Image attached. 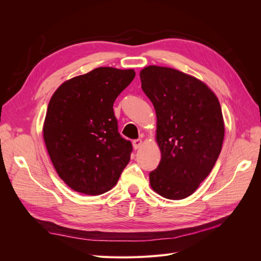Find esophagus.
Returning <instances> with one entry per match:
<instances>
[{
	"label": "esophagus",
	"mask_w": 261,
	"mask_h": 261,
	"mask_svg": "<svg viewBox=\"0 0 261 261\" xmlns=\"http://www.w3.org/2000/svg\"><path fill=\"white\" fill-rule=\"evenodd\" d=\"M141 145H143V140L141 139H135L133 141L134 149H139L141 147Z\"/></svg>",
	"instance_id": "obj_1"
}]
</instances>
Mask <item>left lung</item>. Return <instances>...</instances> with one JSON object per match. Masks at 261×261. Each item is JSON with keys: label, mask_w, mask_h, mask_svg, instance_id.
<instances>
[{"label": "left lung", "mask_w": 261, "mask_h": 261, "mask_svg": "<svg viewBox=\"0 0 261 261\" xmlns=\"http://www.w3.org/2000/svg\"><path fill=\"white\" fill-rule=\"evenodd\" d=\"M139 76L155 110L161 151L159 165L149 174L150 186L164 198L184 199L209 175L221 152L220 102L203 82L174 68L149 65Z\"/></svg>", "instance_id": "8db88e82"}]
</instances>
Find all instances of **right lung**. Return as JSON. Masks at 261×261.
Segmentation results:
<instances>
[{"label":"right lung","mask_w":261,"mask_h":261,"mask_svg":"<svg viewBox=\"0 0 261 261\" xmlns=\"http://www.w3.org/2000/svg\"><path fill=\"white\" fill-rule=\"evenodd\" d=\"M135 77L134 69L98 67L55 90L43 122V140L55 171L77 193L112 189L130 160L132 143L121 137L113 103Z\"/></svg>","instance_id":"right-lung-1"}]
</instances>
